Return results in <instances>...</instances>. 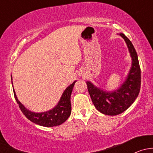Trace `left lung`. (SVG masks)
<instances>
[{"label": "left lung", "instance_id": "obj_1", "mask_svg": "<svg viewBox=\"0 0 153 153\" xmlns=\"http://www.w3.org/2000/svg\"><path fill=\"white\" fill-rule=\"evenodd\" d=\"M120 35L124 39L132 58V66L124 82L118 89L107 92L86 81L94 106L104 115H116L126 110L136 99L141 88V69L137 52L129 38L123 33Z\"/></svg>", "mask_w": 153, "mask_h": 153}]
</instances>
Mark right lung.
I'll use <instances>...</instances> for the list:
<instances>
[{
    "label": "right lung",
    "instance_id": "1",
    "mask_svg": "<svg viewBox=\"0 0 153 153\" xmlns=\"http://www.w3.org/2000/svg\"><path fill=\"white\" fill-rule=\"evenodd\" d=\"M76 81L70 84L63 92L61 99L58 104L50 110L44 112H33L27 109L19 101L16 96L15 90L13 89L15 98L21 109V112L27 118L35 124L43 126L51 127L61 125L65 122L71 114V94L72 89Z\"/></svg>",
    "mask_w": 153,
    "mask_h": 153
}]
</instances>
